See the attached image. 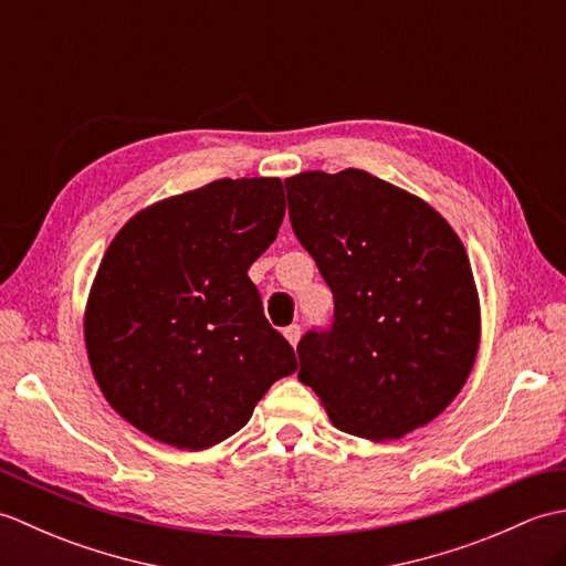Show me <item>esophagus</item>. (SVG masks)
I'll return each instance as SVG.
<instances>
[{
    "mask_svg": "<svg viewBox=\"0 0 566 566\" xmlns=\"http://www.w3.org/2000/svg\"><path fill=\"white\" fill-rule=\"evenodd\" d=\"M284 338L290 340L292 345H296L298 338H302V328H298V326H286V328H284Z\"/></svg>",
    "mask_w": 566,
    "mask_h": 566,
    "instance_id": "esophagus-1",
    "label": "esophagus"
}]
</instances>
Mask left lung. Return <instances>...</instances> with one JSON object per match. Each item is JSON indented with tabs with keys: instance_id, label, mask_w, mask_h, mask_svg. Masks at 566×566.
Masks as SVG:
<instances>
[{
	"instance_id": "8db88e82",
	"label": "left lung",
	"mask_w": 566,
	"mask_h": 566,
	"mask_svg": "<svg viewBox=\"0 0 566 566\" xmlns=\"http://www.w3.org/2000/svg\"><path fill=\"white\" fill-rule=\"evenodd\" d=\"M286 185L292 228L335 298L333 328L298 343V381L335 428L396 440L462 391L482 338L467 250L428 201L347 167Z\"/></svg>"
}]
</instances>
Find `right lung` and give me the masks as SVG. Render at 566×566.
I'll list each match as a JSON object with an SVG mask.
<instances>
[{"mask_svg":"<svg viewBox=\"0 0 566 566\" xmlns=\"http://www.w3.org/2000/svg\"><path fill=\"white\" fill-rule=\"evenodd\" d=\"M282 219L280 177L216 179L140 209L106 248L84 347L104 399L148 438L209 450L296 369L248 276Z\"/></svg>","mask_w":566,"mask_h":566,"instance_id":"obj_1","label":"right lung"}]
</instances>
